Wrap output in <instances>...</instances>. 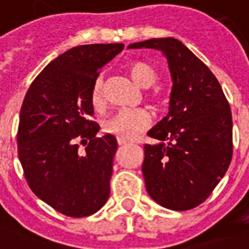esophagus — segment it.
I'll return each instance as SVG.
<instances>
[{"instance_id":"esophagus-1","label":"esophagus","mask_w":249,"mask_h":249,"mask_svg":"<svg viewBox=\"0 0 249 249\" xmlns=\"http://www.w3.org/2000/svg\"><path fill=\"white\" fill-rule=\"evenodd\" d=\"M128 141H126V139H121V138H118V144L119 146H126V144H128Z\"/></svg>"}]
</instances>
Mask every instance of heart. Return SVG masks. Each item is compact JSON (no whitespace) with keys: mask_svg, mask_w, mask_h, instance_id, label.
Instances as JSON below:
<instances>
[{"mask_svg":"<svg viewBox=\"0 0 249 249\" xmlns=\"http://www.w3.org/2000/svg\"><path fill=\"white\" fill-rule=\"evenodd\" d=\"M128 72L134 79V82L144 89L154 86L158 81L157 70L144 61H135L130 63ZM152 97L158 99L159 92L154 91ZM90 101L95 110H102L106 105L105 92H103V81L101 77H98L92 85ZM150 123H151V115L144 108H122L118 110L115 114H112L110 118H107L103 123V128L108 134L128 141V139H134L139 132L146 130L150 126Z\"/></svg>","mask_w":249,"mask_h":249,"instance_id":"1","label":"heart"}]
</instances>
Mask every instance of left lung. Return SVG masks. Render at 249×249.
<instances>
[{
	"label": "left lung",
	"mask_w": 249,
	"mask_h": 249,
	"mask_svg": "<svg viewBox=\"0 0 249 249\" xmlns=\"http://www.w3.org/2000/svg\"><path fill=\"white\" fill-rule=\"evenodd\" d=\"M166 55L172 78L170 111L147 132L142 172L148 195L174 211L195 208L211 195L232 159V114L220 83L175 38H152L128 49Z\"/></svg>",
	"instance_id": "8db88e82"
}]
</instances>
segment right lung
Returning <instances> with one entry per match:
<instances>
[{
    "label": "right lung",
    "instance_id": "add662e5",
    "mask_svg": "<svg viewBox=\"0 0 249 249\" xmlns=\"http://www.w3.org/2000/svg\"><path fill=\"white\" fill-rule=\"evenodd\" d=\"M123 48L95 43L67 50L38 74L23 99L17 144L26 182L66 216L92 215L110 196L118 143L111 134L97 137L90 94L99 70Z\"/></svg>",
    "mask_w": 249,
    "mask_h": 249
}]
</instances>
